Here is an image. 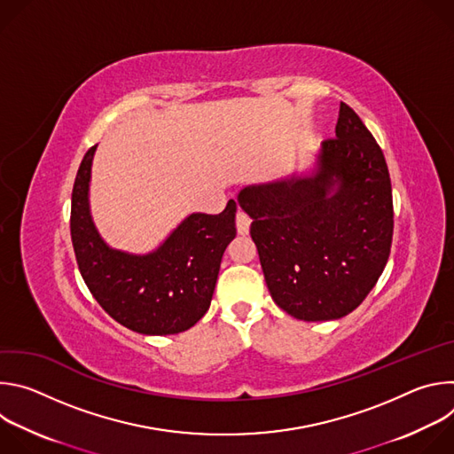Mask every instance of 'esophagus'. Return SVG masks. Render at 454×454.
<instances>
[{"mask_svg":"<svg viewBox=\"0 0 454 454\" xmlns=\"http://www.w3.org/2000/svg\"><path fill=\"white\" fill-rule=\"evenodd\" d=\"M235 223H237V231H239V235H247V233H249L251 219H249L242 210H239V212H237Z\"/></svg>","mask_w":454,"mask_h":454,"instance_id":"obj_1","label":"esophagus"}]
</instances>
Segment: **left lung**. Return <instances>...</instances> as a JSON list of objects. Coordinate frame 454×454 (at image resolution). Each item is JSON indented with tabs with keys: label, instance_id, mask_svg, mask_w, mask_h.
<instances>
[{
	"label": "left lung",
	"instance_id": "1",
	"mask_svg": "<svg viewBox=\"0 0 454 454\" xmlns=\"http://www.w3.org/2000/svg\"><path fill=\"white\" fill-rule=\"evenodd\" d=\"M240 208L275 303L296 319L350 314L379 280L394 235L386 160L341 102L336 138L321 142L303 176L247 184Z\"/></svg>",
	"mask_w": 454,
	"mask_h": 454
}]
</instances>
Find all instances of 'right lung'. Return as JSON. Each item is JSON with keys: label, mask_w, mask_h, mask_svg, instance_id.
I'll return each mask as SVG.
<instances>
[{"label": "right lung", "mask_w": 454, "mask_h": 454, "mask_svg": "<svg viewBox=\"0 0 454 454\" xmlns=\"http://www.w3.org/2000/svg\"><path fill=\"white\" fill-rule=\"evenodd\" d=\"M93 145L72 193V242L81 275L100 307L120 325L145 336L188 331L210 307L226 246L235 239L233 200L219 215L190 214L149 253L111 247L90 208Z\"/></svg>", "instance_id": "1"}]
</instances>
